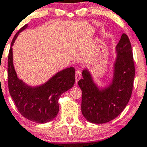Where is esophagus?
Wrapping results in <instances>:
<instances>
[{
	"label": "esophagus",
	"mask_w": 147,
	"mask_h": 147,
	"mask_svg": "<svg viewBox=\"0 0 147 147\" xmlns=\"http://www.w3.org/2000/svg\"><path fill=\"white\" fill-rule=\"evenodd\" d=\"M81 78V72L80 70H77L75 72V81L76 82H78L79 80Z\"/></svg>",
	"instance_id": "esophagus-1"
}]
</instances>
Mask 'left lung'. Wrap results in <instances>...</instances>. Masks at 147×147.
<instances>
[{"instance_id": "8db88e82", "label": "left lung", "mask_w": 147, "mask_h": 147, "mask_svg": "<svg viewBox=\"0 0 147 147\" xmlns=\"http://www.w3.org/2000/svg\"><path fill=\"white\" fill-rule=\"evenodd\" d=\"M115 53L112 79L107 86H98L87 68L83 69V78L78 82L82 92V113L90 123L102 124L115 119L132 95L135 69L132 46L125 34L115 46Z\"/></svg>"}]
</instances>
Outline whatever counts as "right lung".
<instances>
[{"mask_svg": "<svg viewBox=\"0 0 147 147\" xmlns=\"http://www.w3.org/2000/svg\"><path fill=\"white\" fill-rule=\"evenodd\" d=\"M27 26L25 24L17 32L11 43L7 63L9 92L22 115L34 123H46L58 115V99L75 84V70L72 67H67L57 72L44 84L34 86L28 85L18 78L13 65L12 46L19 34Z\"/></svg>", "mask_w": 147, "mask_h": 147, "instance_id": "add662e5", "label": "right lung"}]
</instances>
